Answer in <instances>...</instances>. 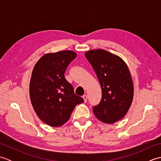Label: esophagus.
I'll list each match as a JSON object with an SVG mask.
<instances>
[{
	"label": "esophagus",
	"instance_id": "34e87169",
	"mask_svg": "<svg viewBox=\"0 0 161 161\" xmlns=\"http://www.w3.org/2000/svg\"><path fill=\"white\" fill-rule=\"evenodd\" d=\"M82 97L84 99V102H86V101H87V95H84L83 96H82Z\"/></svg>",
	"mask_w": 161,
	"mask_h": 161
}]
</instances>
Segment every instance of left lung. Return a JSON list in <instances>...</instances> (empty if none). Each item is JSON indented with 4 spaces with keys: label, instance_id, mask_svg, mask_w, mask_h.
<instances>
[{
    "label": "left lung",
    "instance_id": "left-lung-1",
    "mask_svg": "<svg viewBox=\"0 0 161 161\" xmlns=\"http://www.w3.org/2000/svg\"><path fill=\"white\" fill-rule=\"evenodd\" d=\"M100 81L102 97L94 106L97 119L113 124L125 117L133 97V85L129 68L120 57L102 49L85 53Z\"/></svg>",
    "mask_w": 161,
    "mask_h": 161
}]
</instances>
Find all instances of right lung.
<instances>
[{
  "label": "right lung",
  "mask_w": 161,
  "mask_h": 161,
  "mask_svg": "<svg viewBox=\"0 0 161 161\" xmlns=\"http://www.w3.org/2000/svg\"><path fill=\"white\" fill-rule=\"evenodd\" d=\"M76 57L70 50L48 53L41 57L34 67L30 83V100L36 115L47 125H63L75 106L84 102L64 77L68 65Z\"/></svg>",
  "instance_id": "obj_1"
}]
</instances>
